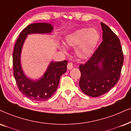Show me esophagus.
<instances>
[{
	"label": "esophagus",
	"instance_id": "34e87169",
	"mask_svg": "<svg viewBox=\"0 0 131 131\" xmlns=\"http://www.w3.org/2000/svg\"><path fill=\"white\" fill-rule=\"evenodd\" d=\"M67 68H68V69H69V70H71V69H72V68H73V64H72V63L69 62L68 63Z\"/></svg>",
	"mask_w": 131,
	"mask_h": 131
}]
</instances>
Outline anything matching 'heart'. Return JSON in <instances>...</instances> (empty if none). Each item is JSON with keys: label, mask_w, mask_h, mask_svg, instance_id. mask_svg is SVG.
<instances>
[{"label": "heart", "mask_w": 131, "mask_h": 131, "mask_svg": "<svg viewBox=\"0 0 131 131\" xmlns=\"http://www.w3.org/2000/svg\"><path fill=\"white\" fill-rule=\"evenodd\" d=\"M100 33L94 28H81L71 33L64 38V45L67 47L76 48L77 56L82 59L90 57L100 40ZM63 49L64 48H63Z\"/></svg>", "instance_id": "obj_1"}]
</instances>
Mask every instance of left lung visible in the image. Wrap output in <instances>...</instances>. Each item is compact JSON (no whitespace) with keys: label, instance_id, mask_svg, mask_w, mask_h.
<instances>
[{"label":"left lung","instance_id":"1","mask_svg":"<svg viewBox=\"0 0 131 131\" xmlns=\"http://www.w3.org/2000/svg\"><path fill=\"white\" fill-rule=\"evenodd\" d=\"M103 42L85 64H80V89L86 95L97 97L110 91L118 82L123 64L120 41L103 23Z\"/></svg>","mask_w":131,"mask_h":131}]
</instances>
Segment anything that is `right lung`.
I'll return each mask as SVG.
<instances>
[{
  "label": "right lung",
  "mask_w": 131,
  "mask_h": 131,
  "mask_svg": "<svg viewBox=\"0 0 131 131\" xmlns=\"http://www.w3.org/2000/svg\"><path fill=\"white\" fill-rule=\"evenodd\" d=\"M53 26L47 23L29 25L20 33L13 54V74L19 91L28 99L36 102L46 100L57 90L60 77L67 70V60L51 62L44 75L38 80H32L25 75L20 63V54L28 34L50 33Z\"/></svg>",
  "instance_id": "1"
}]
</instances>
